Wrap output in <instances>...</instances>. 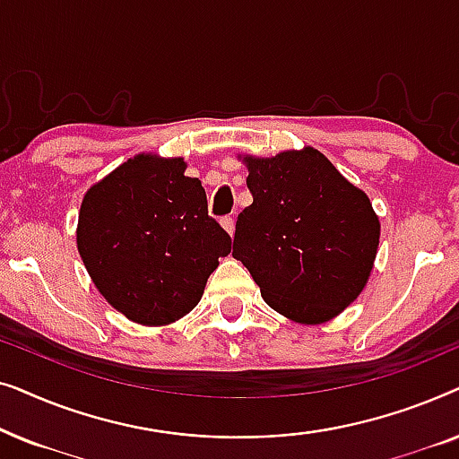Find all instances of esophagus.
<instances>
[{
    "instance_id": "obj_1",
    "label": "esophagus",
    "mask_w": 459,
    "mask_h": 459,
    "mask_svg": "<svg viewBox=\"0 0 459 459\" xmlns=\"http://www.w3.org/2000/svg\"><path fill=\"white\" fill-rule=\"evenodd\" d=\"M221 225H223V230L228 231L230 236H234V231H236V219L234 217H231V215L221 217Z\"/></svg>"
}]
</instances>
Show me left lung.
Masks as SVG:
<instances>
[{
    "label": "left lung",
    "mask_w": 459,
    "mask_h": 459,
    "mask_svg": "<svg viewBox=\"0 0 459 459\" xmlns=\"http://www.w3.org/2000/svg\"><path fill=\"white\" fill-rule=\"evenodd\" d=\"M244 162L253 204L238 215L231 255L272 309L299 324L328 322L372 272L380 223L369 198L313 148Z\"/></svg>",
    "instance_id": "obj_1"
}]
</instances>
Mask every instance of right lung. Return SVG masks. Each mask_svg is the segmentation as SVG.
Listing matches in <instances>:
<instances>
[{
    "label": "right lung",
    "instance_id": "right-lung-1",
    "mask_svg": "<svg viewBox=\"0 0 459 459\" xmlns=\"http://www.w3.org/2000/svg\"><path fill=\"white\" fill-rule=\"evenodd\" d=\"M181 159L140 154L90 187L77 247L102 297L131 322L171 324L198 305L231 238Z\"/></svg>",
    "mask_w": 459,
    "mask_h": 459
}]
</instances>
